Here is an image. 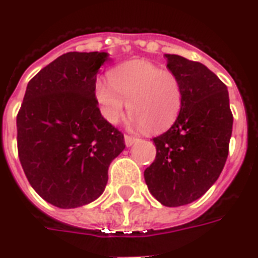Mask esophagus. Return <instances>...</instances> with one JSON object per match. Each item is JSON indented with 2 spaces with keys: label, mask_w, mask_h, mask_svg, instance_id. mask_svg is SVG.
<instances>
[{
  "label": "esophagus",
  "mask_w": 258,
  "mask_h": 258,
  "mask_svg": "<svg viewBox=\"0 0 258 258\" xmlns=\"http://www.w3.org/2000/svg\"><path fill=\"white\" fill-rule=\"evenodd\" d=\"M136 138H134V136H131V135H124V143H125V146H127V147H130V146H133L134 143H135L136 142Z\"/></svg>",
  "instance_id": "esophagus-1"
}]
</instances>
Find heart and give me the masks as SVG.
<instances>
[{
    "label": "heart",
    "mask_w": 258,
    "mask_h": 258,
    "mask_svg": "<svg viewBox=\"0 0 258 258\" xmlns=\"http://www.w3.org/2000/svg\"><path fill=\"white\" fill-rule=\"evenodd\" d=\"M94 94L108 122L118 123L128 102L131 122L147 133L171 127L183 103L177 75L144 59L128 60L112 69L110 82H95Z\"/></svg>",
    "instance_id": "heart-1"
}]
</instances>
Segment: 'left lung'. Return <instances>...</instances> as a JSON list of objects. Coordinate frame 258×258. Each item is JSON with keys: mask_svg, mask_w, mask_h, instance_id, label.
<instances>
[{"mask_svg": "<svg viewBox=\"0 0 258 258\" xmlns=\"http://www.w3.org/2000/svg\"><path fill=\"white\" fill-rule=\"evenodd\" d=\"M183 91L179 116L154 138L156 158L144 171L151 195L165 207L198 200L223 171L229 151L233 115L227 86L207 66L164 54Z\"/></svg>", "mask_w": 258, "mask_h": 258, "instance_id": "left-lung-1", "label": "left lung"}]
</instances>
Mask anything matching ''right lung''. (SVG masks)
Returning a JSON list of instances; mask_svg holds the SVG:
<instances>
[{
  "label": "right lung",
  "mask_w": 258,
  "mask_h": 258,
  "mask_svg": "<svg viewBox=\"0 0 258 258\" xmlns=\"http://www.w3.org/2000/svg\"><path fill=\"white\" fill-rule=\"evenodd\" d=\"M107 53L71 51L27 83L17 115L18 156L29 183L58 208H77L103 194L110 163L124 136L102 116L94 85Z\"/></svg>",
  "instance_id": "add662e5"
}]
</instances>
